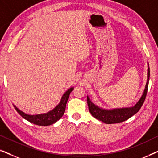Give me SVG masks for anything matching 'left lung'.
I'll use <instances>...</instances> for the list:
<instances>
[{
    "label": "left lung",
    "mask_w": 158,
    "mask_h": 158,
    "mask_svg": "<svg viewBox=\"0 0 158 158\" xmlns=\"http://www.w3.org/2000/svg\"><path fill=\"white\" fill-rule=\"evenodd\" d=\"M148 69V80L145 85L142 96L138 102L132 107L122 108V109H105L95 105L94 103L90 101L89 96H87V102L88 109H89L90 113L92 116L96 119L101 121L106 124H116V123H120L124 122L129 118L131 116L137 114L139 109H141L142 106L145 100L147 93H148V88L149 84V79H150V68Z\"/></svg>",
    "instance_id": "1"
}]
</instances>
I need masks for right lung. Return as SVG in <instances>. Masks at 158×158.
I'll list each match as a JSON object with an SVG mask.
<instances>
[{
  "instance_id": "add662e5",
  "label": "right lung",
  "mask_w": 158,
  "mask_h": 158,
  "mask_svg": "<svg viewBox=\"0 0 158 158\" xmlns=\"http://www.w3.org/2000/svg\"><path fill=\"white\" fill-rule=\"evenodd\" d=\"M73 89H74L73 87L69 88L63 94V96H62L61 101H60L59 104L55 108H54L52 111H49L47 113L36 114V115H29V114H27L24 112L21 111L15 105H14V106L15 109L16 110V111L23 118L29 121V122L39 125V126H49V125L53 124L54 123L57 122L63 116L64 111H65L66 104L67 102H68L69 96H70V94L72 92Z\"/></svg>"
}]
</instances>
